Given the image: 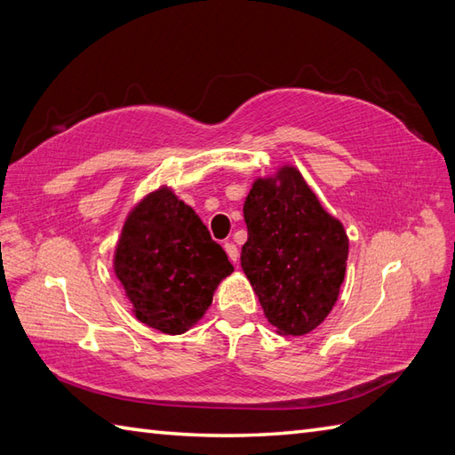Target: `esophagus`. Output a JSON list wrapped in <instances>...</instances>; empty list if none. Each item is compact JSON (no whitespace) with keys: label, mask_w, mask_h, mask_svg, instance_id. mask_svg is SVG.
Returning <instances> with one entry per match:
<instances>
[{"label":"esophagus","mask_w":455,"mask_h":455,"mask_svg":"<svg viewBox=\"0 0 455 455\" xmlns=\"http://www.w3.org/2000/svg\"><path fill=\"white\" fill-rule=\"evenodd\" d=\"M225 251H227V256H228V259L232 261V263H236L238 261V248H236V244H232V242H225Z\"/></svg>","instance_id":"34e87169"}]
</instances>
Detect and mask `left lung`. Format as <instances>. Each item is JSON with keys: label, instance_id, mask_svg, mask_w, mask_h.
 <instances>
[{"label": "left lung", "instance_id": "8db88e82", "mask_svg": "<svg viewBox=\"0 0 455 455\" xmlns=\"http://www.w3.org/2000/svg\"><path fill=\"white\" fill-rule=\"evenodd\" d=\"M244 220L240 263L267 322L281 335L310 333L339 297L348 256L343 225L292 166L253 182Z\"/></svg>", "mask_w": 455, "mask_h": 455}]
</instances>
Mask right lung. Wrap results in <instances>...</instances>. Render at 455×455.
I'll return each mask as SVG.
<instances>
[{"mask_svg": "<svg viewBox=\"0 0 455 455\" xmlns=\"http://www.w3.org/2000/svg\"><path fill=\"white\" fill-rule=\"evenodd\" d=\"M232 271L202 219L168 188L135 205L114 251V273L135 318L171 335L202 320L217 284Z\"/></svg>", "mask_w": 455, "mask_h": 455, "instance_id": "obj_1", "label": "right lung"}]
</instances>
